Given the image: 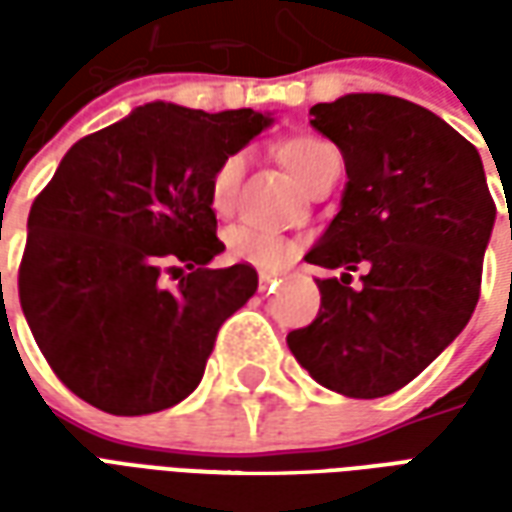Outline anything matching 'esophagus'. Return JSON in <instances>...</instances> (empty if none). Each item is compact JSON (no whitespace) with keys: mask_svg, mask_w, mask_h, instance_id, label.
Masks as SVG:
<instances>
[{"mask_svg":"<svg viewBox=\"0 0 512 512\" xmlns=\"http://www.w3.org/2000/svg\"><path fill=\"white\" fill-rule=\"evenodd\" d=\"M257 279H260V290H266V288H271V285H277L279 274L277 271H260V274H257Z\"/></svg>","mask_w":512,"mask_h":512,"instance_id":"esophagus-1","label":"esophagus"}]
</instances>
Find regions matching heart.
<instances>
[{"instance_id":"heart-1","label":"heart","mask_w":512,"mask_h":512,"mask_svg":"<svg viewBox=\"0 0 512 512\" xmlns=\"http://www.w3.org/2000/svg\"><path fill=\"white\" fill-rule=\"evenodd\" d=\"M277 153L282 164L307 189L321 178L323 169H329L334 161H340V153L329 142L307 134L285 139ZM244 167V153H227L213 167L211 180H208V200H211V208L216 213L233 211L238 186L244 178ZM296 252H299V244L293 238L277 233L271 227H260V224H233L224 233V255L235 263H249L255 268H282L293 260Z\"/></svg>"}]
</instances>
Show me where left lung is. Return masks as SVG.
I'll list each match as a JSON object with an SVG mask.
<instances>
[{"mask_svg": "<svg viewBox=\"0 0 512 512\" xmlns=\"http://www.w3.org/2000/svg\"><path fill=\"white\" fill-rule=\"evenodd\" d=\"M310 115L348 183L307 263L343 277L318 279V318L288 348L321 386L373 400L414 381L469 323L496 205L477 147L425 106L351 93Z\"/></svg>", "mask_w": 512, "mask_h": 512, "instance_id": "obj_1", "label": "left lung"}]
</instances>
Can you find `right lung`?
<instances>
[{"instance_id": "obj_1", "label": "right lung", "mask_w": 512, "mask_h": 512, "mask_svg": "<svg viewBox=\"0 0 512 512\" xmlns=\"http://www.w3.org/2000/svg\"><path fill=\"white\" fill-rule=\"evenodd\" d=\"M268 126L252 109L156 101L65 153L29 211L18 299L73 395L139 417L197 389L219 326L257 290L246 263L208 268L224 252L208 180ZM164 270L184 275L172 291Z\"/></svg>"}]
</instances>
